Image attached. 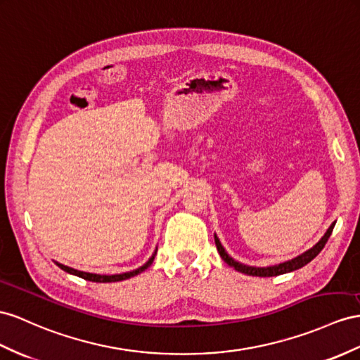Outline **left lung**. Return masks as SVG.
<instances>
[{"instance_id": "left-lung-1", "label": "left lung", "mask_w": 360, "mask_h": 360, "mask_svg": "<svg viewBox=\"0 0 360 360\" xmlns=\"http://www.w3.org/2000/svg\"><path fill=\"white\" fill-rule=\"evenodd\" d=\"M333 228H335V222L330 225V228L327 229V233L324 234V237H322L321 240L311 248V250H309V251H306L304 254L298 255L297 259L280 263V264H276V266H269V268H252V266H246V264L238 263V262L233 260L231 257H229L225 252L224 246L220 245L219 238L216 236H214V242H216V246H217V251H219L220 257H222V260L228 266H231V268H234L236 271L242 272V274H246V275H252V276H276V275H281V274H288V272H292V271H297V269L302 268V266H306L307 263H310L322 251V248L326 246L331 231H333Z\"/></svg>"}]
</instances>
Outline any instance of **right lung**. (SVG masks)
<instances>
[{"label":"right lung","instance_id":"right-lung-1","mask_svg":"<svg viewBox=\"0 0 360 360\" xmlns=\"http://www.w3.org/2000/svg\"><path fill=\"white\" fill-rule=\"evenodd\" d=\"M155 255H156V252L150 257L149 262H147L144 266H141V268H138L136 271L126 272V274H118V275H98V274H89V272H82V271H77V269L68 268V266H63V264H60V263H56V264L59 266V268H60L62 271H65V272L72 274V275H76V276H80V278L88 280V281H94V283H114V281H123V280L131 278V276H135V275H138L140 272H143L144 269L149 268V266H150V264H152V262H153V259H155Z\"/></svg>","mask_w":360,"mask_h":360}]
</instances>
